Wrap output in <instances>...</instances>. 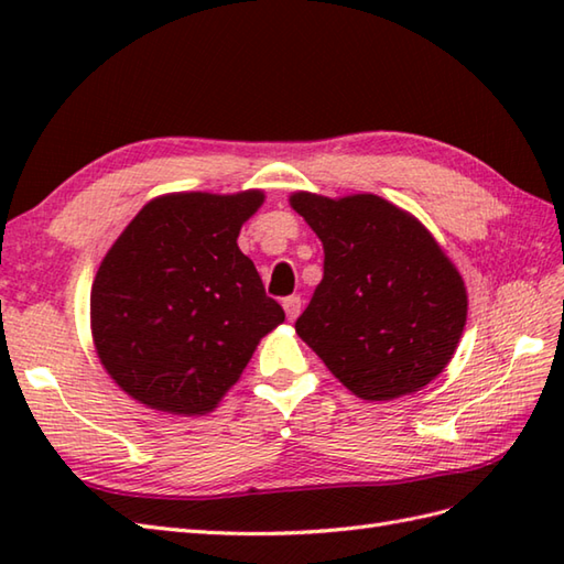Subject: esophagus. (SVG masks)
Returning <instances> with one entry per match:
<instances>
[{
    "label": "esophagus",
    "instance_id": "esophagus-1",
    "mask_svg": "<svg viewBox=\"0 0 564 564\" xmlns=\"http://www.w3.org/2000/svg\"><path fill=\"white\" fill-rule=\"evenodd\" d=\"M301 305H303L301 295H291V297H285V301H283L285 317H289V319H295L297 315H301Z\"/></svg>",
    "mask_w": 564,
    "mask_h": 564
}]
</instances>
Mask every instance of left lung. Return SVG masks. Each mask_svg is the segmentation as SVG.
Here are the masks:
<instances>
[{"label":"left lung","instance_id":"8db88e82","mask_svg":"<svg viewBox=\"0 0 564 564\" xmlns=\"http://www.w3.org/2000/svg\"><path fill=\"white\" fill-rule=\"evenodd\" d=\"M325 249V275L295 332L346 390L390 402L429 386L467 319L460 271L412 213L376 194H291Z\"/></svg>","mask_w":564,"mask_h":564}]
</instances>
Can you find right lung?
<instances>
[{
    "mask_svg": "<svg viewBox=\"0 0 564 564\" xmlns=\"http://www.w3.org/2000/svg\"><path fill=\"white\" fill-rule=\"evenodd\" d=\"M263 191L152 198L94 275L89 315L106 373L150 410L213 412L285 319L237 247Z\"/></svg>",
    "mask_w": 564,
    "mask_h": 564,
    "instance_id": "1",
    "label": "right lung"
}]
</instances>
